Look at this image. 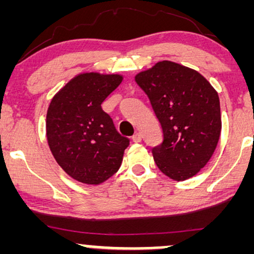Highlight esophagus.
<instances>
[{
  "label": "esophagus",
  "mask_w": 254,
  "mask_h": 254,
  "mask_svg": "<svg viewBox=\"0 0 254 254\" xmlns=\"http://www.w3.org/2000/svg\"><path fill=\"white\" fill-rule=\"evenodd\" d=\"M141 139H142V136H141V133H139V132H136L135 135L132 136V141L136 142V143L141 142Z\"/></svg>",
  "instance_id": "esophagus-1"
}]
</instances>
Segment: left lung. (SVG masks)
Listing matches in <instances>:
<instances>
[{
	"label": "left lung",
	"instance_id": "1",
	"mask_svg": "<svg viewBox=\"0 0 254 254\" xmlns=\"http://www.w3.org/2000/svg\"><path fill=\"white\" fill-rule=\"evenodd\" d=\"M135 80L149 98L164 132L162 143L151 149L159 170L178 182L196 176L220 138L217 92L198 71L170 61L156 63Z\"/></svg>",
	"mask_w": 254,
	"mask_h": 254
}]
</instances>
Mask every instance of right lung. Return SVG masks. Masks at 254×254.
I'll return each mask as SVG.
<instances>
[{"label": "right lung", "instance_id": "add662e5", "mask_svg": "<svg viewBox=\"0 0 254 254\" xmlns=\"http://www.w3.org/2000/svg\"><path fill=\"white\" fill-rule=\"evenodd\" d=\"M121 75L80 74L55 95L46 136L57 164L80 183H104L119 170L127 137L116 129L101 104L121 84Z\"/></svg>", "mask_w": 254, "mask_h": 254}]
</instances>
